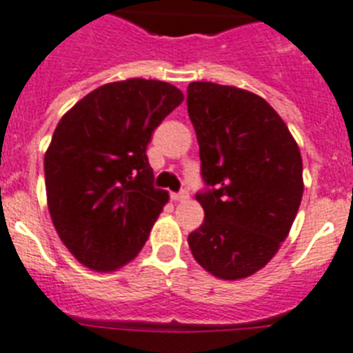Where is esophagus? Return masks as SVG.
I'll list each match as a JSON object with an SVG mask.
<instances>
[{
	"label": "esophagus",
	"instance_id": "1",
	"mask_svg": "<svg viewBox=\"0 0 353 353\" xmlns=\"http://www.w3.org/2000/svg\"><path fill=\"white\" fill-rule=\"evenodd\" d=\"M171 199L174 202H185V200L190 199V193L188 191H180V193H171Z\"/></svg>",
	"mask_w": 353,
	"mask_h": 353
}]
</instances>
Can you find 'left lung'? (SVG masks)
I'll list each match as a JSON object with an SVG mask.
<instances>
[{
  "label": "left lung",
  "mask_w": 353,
  "mask_h": 353,
  "mask_svg": "<svg viewBox=\"0 0 353 353\" xmlns=\"http://www.w3.org/2000/svg\"><path fill=\"white\" fill-rule=\"evenodd\" d=\"M188 112L208 190L204 222L188 236L194 261L224 281L259 272L288 236L303 199V159L283 118L264 98L193 81Z\"/></svg>",
  "instance_id": "left-lung-1"
}]
</instances>
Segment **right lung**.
<instances>
[{
  "label": "right lung",
  "mask_w": 353,
  "mask_h": 353,
  "mask_svg": "<svg viewBox=\"0 0 353 353\" xmlns=\"http://www.w3.org/2000/svg\"><path fill=\"white\" fill-rule=\"evenodd\" d=\"M182 100L165 81H112L56 125L43 162L47 204L61 242L83 266L114 272L148 241L169 194L153 185L145 149Z\"/></svg>",
  "instance_id": "add662e5"
}]
</instances>
